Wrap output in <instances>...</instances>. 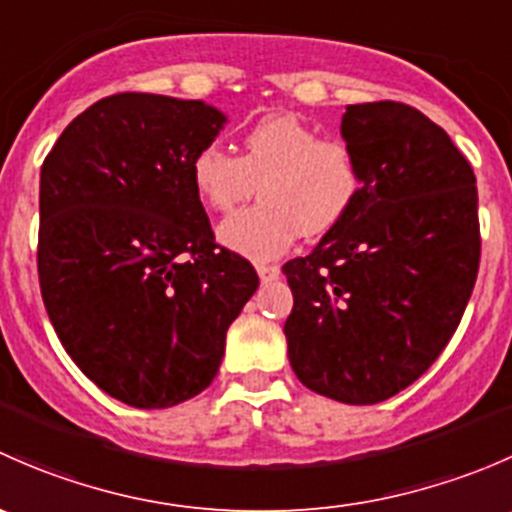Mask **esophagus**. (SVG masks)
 I'll return each mask as SVG.
<instances>
[{"mask_svg":"<svg viewBox=\"0 0 512 512\" xmlns=\"http://www.w3.org/2000/svg\"><path fill=\"white\" fill-rule=\"evenodd\" d=\"M257 275H260L262 282H272L280 277V267L277 265H257Z\"/></svg>","mask_w":512,"mask_h":512,"instance_id":"1","label":"esophagus"}]
</instances>
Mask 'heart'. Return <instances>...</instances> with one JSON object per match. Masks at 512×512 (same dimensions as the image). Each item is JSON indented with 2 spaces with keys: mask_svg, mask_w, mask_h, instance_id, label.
<instances>
[{
  "mask_svg": "<svg viewBox=\"0 0 512 512\" xmlns=\"http://www.w3.org/2000/svg\"><path fill=\"white\" fill-rule=\"evenodd\" d=\"M190 183L210 210L227 213L260 193V203L218 227L227 250L255 262L285 255L299 235L324 237L347 223L364 193V163L344 138H322L294 113L252 123L240 156L203 146L190 160Z\"/></svg>",
  "mask_w": 512,
  "mask_h": 512,
  "instance_id": "obj_1",
  "label": "heart"
}]
</instances>
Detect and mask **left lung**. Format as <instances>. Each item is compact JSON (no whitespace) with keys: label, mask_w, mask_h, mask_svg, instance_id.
<instances>
[{"label":"left lung","mask_w":512,"mask_h":512,"mask_svg":"<svg viewBox=\"0 0 512 512\" xmlns=\"http://www.w3.org/2000/svg\"><path fill=\"white\" fill-rule=\"evenodd\" d=\"M364 163L347 223L282 272L287 354L307 389L366 406L411 386L461 324L480 262L478 188L441 126L399 101L347 106Z\"/></svg>","instance_id":"obj_1"}]
</instances>
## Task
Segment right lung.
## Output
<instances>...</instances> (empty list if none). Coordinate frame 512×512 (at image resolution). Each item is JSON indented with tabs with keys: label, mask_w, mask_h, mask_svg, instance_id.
<instances>
[{
	"label": "right lung",
	"mask_w": 512,
	"mask_h": 512,
	"mask_svg": "<svg viewBox=\"0 0 512 512\" xmlns=\"http://www.w3.org/2000/svg\"><path fill=\"white\" fill-rule=\"evenodd\" d=\"M227 118L203 101L116 94L41 165L39 285L66 354L98 389L168 409L208 389L257 272L215 242L190 160Z\"/></svg>",
	"instance_id": "obj_1"
}]
</instances>
